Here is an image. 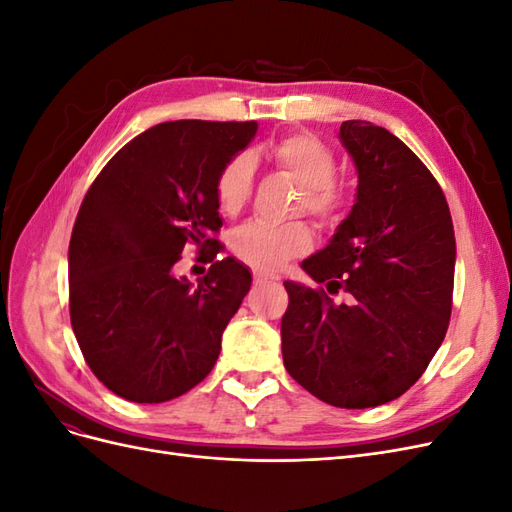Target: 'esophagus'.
<instances>
[{
    "label": "esophagus",
    "mask_w": 512,
    "mask_h": 512,
    "mask_svg": "<svg viewBox=\"0 0 512 512\" xmlns=\"http://www.w3.org/2000/svg\"><path fill=\"white\" fill-rule=\"evenodd\" d=\"M252 280H254V284H256V286H260V284H267V282H273V277H269V275H265V273H260V271H254V275H252Z\"/></svg>",
    "instance_id": "1"
}]
</instances>
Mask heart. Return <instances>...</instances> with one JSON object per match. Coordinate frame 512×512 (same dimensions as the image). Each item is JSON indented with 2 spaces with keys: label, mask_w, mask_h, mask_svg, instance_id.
I'll return each instance as SVG.
<instances>
[{
  "label": "heart",
  "mask_w": 512,
  "mask_h": 512,
  "mask_svg": "<svg viewBox=\"0 0 512 512\" xmlns=\"http://www.w3.org/2000/svg\"><path fill=\"white\" fill-rule=\"evenodd\" d=\"M271 162L301 185L297 211L324 226L344 218L350 207L348 185L335 177L337 156L318 136L297 132L269 147ZM256 164L250 153H235L215 177V200L226 215H239L254 194ZM232 252L256 271H280L286 262L312 250L314 232L305 222H247L232 235Z\"/></svg>",
  "instance_id": "b5f03b06"
}]
</instances>
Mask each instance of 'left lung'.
Masks as SVG:
<instances>
[{
  "mask_svg": "<svg viewBox=\"0 0 512 512\" xmlns=\"http://www.w3.org/2000/svg\"><path fill=\"white\" fill-rule=\"evenodd\" d=\"M339 138L359 190L331 243L303 260L318 288L284 282L282 354L305 391L337 408H374L423 376L448 329L455 230L440 183L395 134L350 119ZM347 299L333 302L329 293Z\"/></svg>",
  "mask_w": 512,
  "mask_h": 512,
  "instance_id": "1",
  "label": "left lung"
}]
</instances>
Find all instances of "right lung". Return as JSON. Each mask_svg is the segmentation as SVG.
I'll return each instance as SVG.
<instances>
[{"label":"right lung","mask_w":512,"mask_h":512,"mask_svg":"<svg viewBox=\"0 0 512 512\" xmlns=\"http://www.w3.org/2000/svg\"><path fill=\"white\" fill-rule=\"evenodd\" d=\"M256 121H166L119 149L91 183L68 252L70 322L94 376L136 404L188 393L218 361L252 275L218 254L220 168ZM185 244L212 267L198 287L172 269Z\"/></svg>","instance_id":"1"}]
</instances>
